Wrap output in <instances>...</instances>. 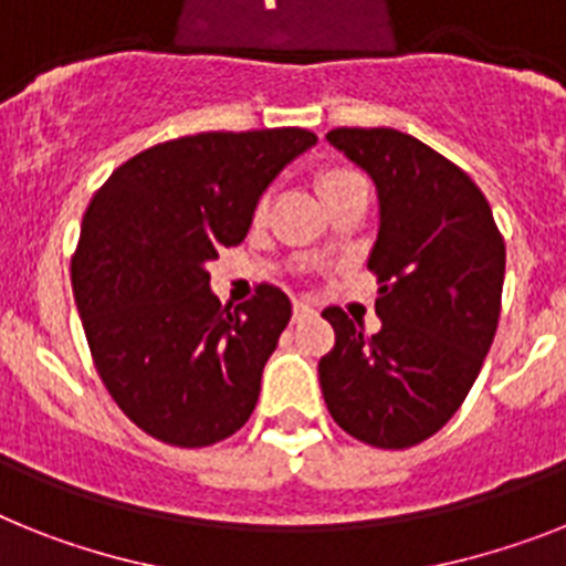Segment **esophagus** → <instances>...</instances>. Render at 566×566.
I'll use <instances>...</instances> for the list:
<instances>
[{
	"mask_svg": "<svg viewBox=\"0 0 566 566\" xmlns=\"http://www.w3.org/2000/svg\"><path fill=\"white\" fill-rule=\"evenodd\" d=\"M315 315V306L306 301H294V321H301V317H312Z\"/></svg>",
	"mask_w": 566,
	"mask_h": 566,
	"instance_id": "obj_1",
	"label": "esophagus"
}]
</instances>
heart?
Masks as SVG:
<instances>
[{
    "mask_svg": "<svg viewBox=\"0 0 566 566\" xmlns=\"http://www.w3.org/2000/svg\"><path fill=\"white\" fill-rule=\"evenodd\" d=\"M361 176L353 170H344V167H333V170H324L321 176H317V190H321V196L329 193V190L340 188V185H349V181H358Z\"/></svg>",
    "mask_w": 566,
    "mask_h": 566,
    "instance_id": "b5f03b06",
    "label": "heart"
}]
</instances>
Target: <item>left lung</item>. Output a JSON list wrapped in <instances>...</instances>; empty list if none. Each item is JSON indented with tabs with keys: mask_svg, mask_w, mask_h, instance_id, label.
Returning a JSON list of instances; mask_svg holds the SVG:
<instances>
[{
	"mask_svg": "<svg viewBox=\"0 0 566 566\" xmlns=\"http://www.w3.org/2000/svg\"><path fill=\"white\" fill-rule=\"evenodd\" d=\"M326 142L378 193L381 329L364 335L324 310L335 347L317 376L335 422L376 448H410L440 431L469 396L501 317L506 245L480 188L437 149L399 129L340 126Z\"/></svg>",
	"mask_w": 566,
	"mask_h": 566,
	"instance_id": "obj_1",
	"label": "left lung"
}]
</instances>
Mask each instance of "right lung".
I'll return each instance as SVG.
<instances>
[{
	"label": "right lung",
	"instance_id": "right-lung-1",
	"mask_svg": "<svg viewBox=\"0 0 566 566\" xmlns=\"http://www.w3.org/2000/svg\"><path fill=\"white\" fill-rule=\"evenodd\" d=\"M301 126L156 144L92 196L72 286L106 390L144 433L179 448L249 422L292 303L277 286L222 310L205 265L240 245L263 190L315 144Z\"/></svg>",
	"mask_w": 566,
	"mask_h": 566
}]
</instances>
